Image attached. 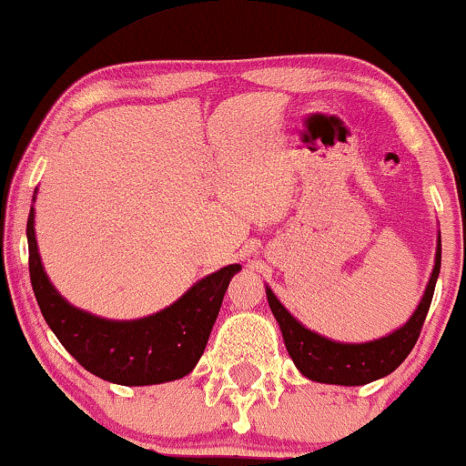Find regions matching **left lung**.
Masks as SVG:
<instances>
[{
    "instance_id": "8db88e82",
    "label": "left lung",
    "mask_w": 466,
    "mask_h": 466,
    "mask_svg": "<svg viewBox=\"0 0 466 466\" xmlns=\"http://www.w3.org/2000/svg\"><path fill=\"white\" fill-rule=\"evenodd\" d=\"M441 272V233L439 246H436V259L432 277L428 280L426 291H423L421 302L410 315V319L391 335L373 339L367 343H339L326 339L318 332L304 329L294 315H291L272 289L266 287L269 309L277 318L280 332H283L285 348L289 352L302 376L309 380L326 382V384H343V387H359L378 380V378L389 376L404 363L406 356L415 348L419 332H421L423 321H426L430 302H432L436 279Z\"/></svg>"
}]
</instances>
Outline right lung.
<instances>
[{"instance_id": "1", "label": "right lung", "mask_w": 466, "mask_h": 466, "mask_svg": "<svg viewBox=\"0 0 466 466\" xmlns=\"http://www.w3.org/2000/svg\"><path fill=\"white\" fill-rule=\"evenodd\" d=\"M30 279L49 329L84 370L114 384L147 387L187 376L205 352L238 263L200 279L179 300L142 319L116 321L75 309L56 291L40 263L34 207L27 218Z\"/></svg>"}]
</instances>
